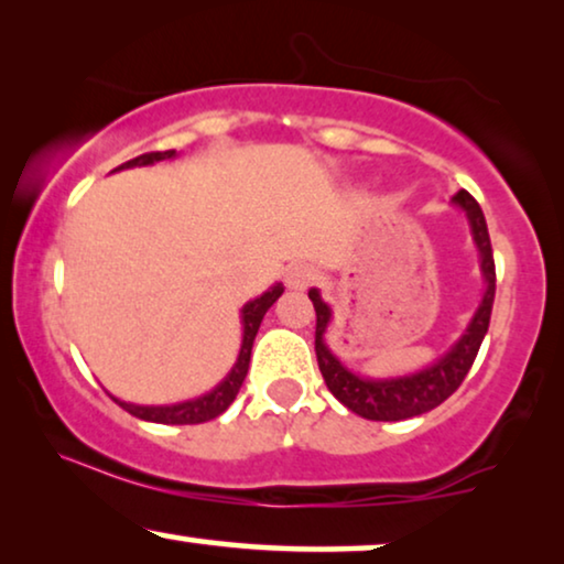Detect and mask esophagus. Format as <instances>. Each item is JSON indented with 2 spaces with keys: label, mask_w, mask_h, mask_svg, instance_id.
<instances>
[{
  "label": "esophagus",
  "mask_w": 564,
  "mask_h": 564,
  "mask_svg": "<svg viewBox=\"0 0 564 564\" xmlns=\"http://www.w3.org/2000/svg\"><path fill=\"white\" fill-rule=\"evenodd\" d=\"M314 278H317V273H314L312 265H306V262H294V265H289L286 270V286L291 291H304L312 286Z\"/></svg>",
  "instance_id": "esophagus-1"
}]
</instances>
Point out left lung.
Instances as JSON below:
<instances>
[{
  "instance_id": "1",
  "label": "left lung",
  "mask_w": 564,
  "mask_h": 564,
  "mask_svg": "<svg viewBox=\"0 0 564 564\" xmlns=\"http://www.w3.org/2000/svg\"><path fill=\"white\" fill-rule=\"evenodd\" d=\"M452 204L467 216L471 245L479 254V273H482L485 291L479 299L475 314L464 333L441 352L433 364L423 366L420 371L400 373V377H366L348 369L335 350L327 345V329L333 325V310L322 299L319 289L310 291V299L317 312V335H314V350H317V364L329 392L340 400L345 408L366 420H408L423 412L438 408L448 400L467 377L471 364H475L479 345H482L487 327H490V314L495 302V262L490 235H487V221L479 204L467 191L454 195Z\"/></svg>"
}]
</instances>
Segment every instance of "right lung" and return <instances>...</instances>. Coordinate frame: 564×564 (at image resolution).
I'll list each match as a JSON object with an SVG mask.
<instances>
[{
	"label": "right lung",
	"instance_id": "add662e5",
	"mask_svg": "<svg viewBox=\"0 0 564 564\" xmlns=\"http://www.w3.org/2000/svg\"><path fill=\"white\" fill-rule=\"evenodd\" d=\"M177 152L170 149V152H152V154H141L137 160L123 162L120 170H131V167H149V164L162 162V160H175ZM283 294V283H273L265 294L254 296L247 302L242 310H239V322H242V343H239V352L235 366H231L227 377H224L219 384H216L212 392L193 397V400H183L175 404H133V402H123L118 397H112L120 408L126 412H131L133 417L139 420H149V423H162V425H195V423H208V420L219 417L224 410L235 402V397L242 387V381L247 377V369H250V356H252V343L254 335H258L260 322L265 317V312L278 302V296Z\"/></svg>",
	"mask_w": 564,
	"mask_h": 564
}]
</instances>
